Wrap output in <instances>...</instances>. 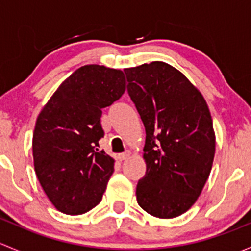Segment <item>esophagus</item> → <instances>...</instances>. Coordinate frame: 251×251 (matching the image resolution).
<instances>
[{"mask_svg": "<svg viewBox=\"0 0 251 251\" xmlns=\"http://www.w3.org/2000/svg\"><path fill=\"white\" fill-rule=\"evenodd\" d=\"M128 156H130V151H125V153L118 154V159H119V160H120V161L125 160V159H127Z\"/></svg>", "mask_w": 251, "mask_h": 251, "instance_id": "1", "label": "esophagus"}]
</instances>
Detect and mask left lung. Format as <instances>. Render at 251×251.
<instances>
[{
    "instance_id": "8db88e82",
    "label": "left lung",
    "mask_w": 251,
    "mask_h": 251,
    "mask_svg": "<svg viewBox=\"0 0 251 251\" xmlns=\"http://www.w3.org/2000/svg\"><path fill=\"white\" fill-rule=\"evenodd\" d=\"M127 92L146 127V176L136 196L159 219L184 214L201 196L215 156V132L203 95L164 62L125 69Z\"/></svg>"
}]
</instances>
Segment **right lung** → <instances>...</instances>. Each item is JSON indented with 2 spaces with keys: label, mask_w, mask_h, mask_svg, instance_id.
I'll use <instances>...</instances> for the list:
<instances>
[{
  "label": "right lung",
  "mask_w": 251,
  "mask_h": 251,
  "mask_svg": "<svg viewBox=\"0 0 251 251\" xmlns=\"http://www.w3.org/2000/svg\"><path fill=\"white\" fill-rule=\"evenodd\" d=\"M126 90L121 70L83 65L57 88L42 108L32 136L35 173L55 209L90 211L102 201L114 159L100 151V116Z\"/></svg>",
  "instance_id": "right-lung-1"
}]
</instances>
